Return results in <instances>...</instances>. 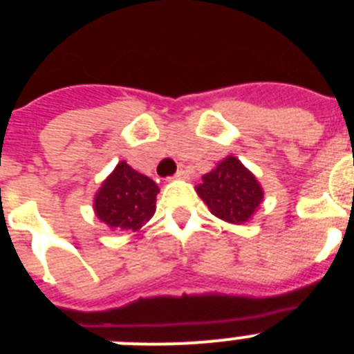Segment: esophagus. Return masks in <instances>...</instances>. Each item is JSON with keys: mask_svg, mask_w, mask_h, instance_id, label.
Here are the masks:
<instances>
[{"mask_svg": "<svg viewBox=\"0 0 354 354\" xmlns=\"http://www.w3.org/2000/svg\"><path fill=\"white\" fill-rule=\"evenodd\" d=\"M174 178H176V180H187V171H183V169H180L178 171L176 174H174Z\"/></svg>", "mask_w": 354, "mask_h": 354, "instance_id": "1", "label": "esophagus"}]
</instances>
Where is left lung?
<instances>
[{"instance_id": "left-lung-1", "label": "left lung", "mask_w": 354, "mask_h": 354, "mask_svg": "<svg viewBox=\"0 0 354 354\" xmlns=\"http://www.w3.org/2000/svg\"><path fill=\"white\" fill-rule=\"evenodd\" d=\"M196 190L214 216L232 225L250 222L263 201L260 181L234 155L204 174Z\"/></svg>"}]
</instances>
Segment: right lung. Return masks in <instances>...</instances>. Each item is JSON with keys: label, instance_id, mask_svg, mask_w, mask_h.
<instances>
[{"label": "right lung", "instance_id": "1", "mask_svg": "<svg viewBox=\"0 0 354 354\" xmlns=\"http://www.w3.org/2000/svg\"><path fill=\"white\" fill-rule=\"evenodd\" d=\"M158 192L153 180L122 160L95 192L94 213L110 229L138 232L153 216Z\"/></svg>", "mask_w": 354, "mask_h": 354}]
</instances>
